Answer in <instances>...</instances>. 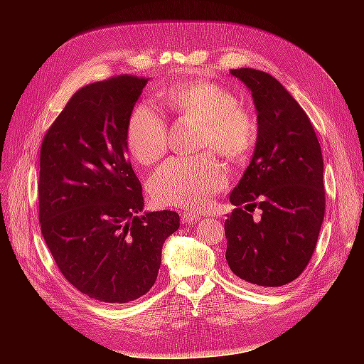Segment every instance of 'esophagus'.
<instances>
[{
	"mask_svg": "<svg viewBox=\"0 0 364 364\" xmlns=\"http://www.w3.org/2000/svg\"><path fill=\"white\" fill-rule=\"evenodd\" d=\"M202 217L199 215V214H196V213H193V211H183L182 214H181V220H182V223H196V222H199Z\"/></svg>",
	"mask_w": 364,
	"mask_h": 364,
	"instance_id": "34e87169",
	"label": "esophagus"
}]
</instances>
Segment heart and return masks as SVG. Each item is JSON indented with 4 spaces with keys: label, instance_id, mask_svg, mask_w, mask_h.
<instances>
[{
    "label": "heart",
    "instance_id": "obj_1",
    "mask_svg": "<svg viewBox=\"0 0 364 364\" xmlns=\"http://www.w3.org/2000/svg\"><path fill=\"white\" fill-rule=\"evenodd\" d=\"M174 114L200 123V147H213L228 159H238L250 150L257 138L252 115L238 106L235 94L211 82L179 83L164 94ZM167 119L150 103L136 105L129 115L126 142L138 162L155 164L167 150ZM228 173L211 151L196 158H171L153 173L149 191L155 202L200 211L225 188Z\"/></svg>",
    "mask_w": 364,
    "mask_h": 364
}]
</instances>
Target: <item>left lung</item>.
Masks as SVG:
<instances>
[{"label": "left lung", "instance_id": "8db88e82", "mask_svg": "<svg viewBox=\"0 0 364 364\" xmlns=\"http://www.w3.org/2000/svg\"><path fill=\"white\" fill-rule=\"evenodd\" d=\"M252 92L258 135L243 178L230 193L226 261L259 287L294 281L310 262L325 215L323 159L310 118L270 74L230 70ZM262 209L253 220L250 214Z\"/></svg>", "mask_w": 364, "mask_h": 364}]
</instances>
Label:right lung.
<instances>
[{
	"label": "right lung",
	"mask_w": 364,
	"mask_h": 364,
	"mask_svg": "<svg viewBox=\"0 0 364 364\" xmlns=\"http://www.w3.org/2000/svg\"><path fill=\"white\" fill-rule=\"evenodd\" d=\"M147 82L123 74L83 86L41 147L43 240L67 281L100 302L146 294L164 241L179 228L176 211L142 214L141 182L127 159V119Z\"/></svg>",
	"instance_id": "1"
}]
</instances>
